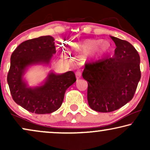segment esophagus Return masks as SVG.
<instances>
[{
	"label": "esophagus",
	"mask_w": 150,
	"mask_h": 150,
	"mask_svg": "<svg viewBox=\"0 0 150 150\" xmlns=\"http://www.w3.org/2000/svg\"><path fill=\"white\" fill-rule=\"evenodd\" d=\"M76 80L77 81H79V80L81 79V73L80 71H77L76 72Z\"/></svg>",
	"instance_id": "obj_1"
}]
</instances>
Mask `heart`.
Masks as SVG:
<instances>
[{
	"label": "heart",
	"instance_id": "obj_1",
	"mask_svg": "<svg viewBox=\"0 0 150 150\" xmlns=\"http://www.w3.org/2000/svg\"><path fill=\"white\" fill-rule=\"evenodd\" d=\"M110 42L108 40H95V39H86L76 44L72 45L71 48L75 52L81 54H89L96 50V53L93 54L94 57H100L104 54V52L109 48Z\"/></svg>",
	"mask_w": 150,
	"mask_h": 150
}]
</instances>
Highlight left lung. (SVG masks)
<instances>
[{
	"label": "left lung",
	"instance_id": "1",
	"mask_svg": "<svg viewBox=\"0 0 150 150\" xmlns=\"http://www.w3.org/2000/svg\"><path fill=\"white\" fill-rule=\"evenodd\" d=\"M116 48L111 58L85 65L87 100L91 109L101 112L117 110L132 99L141 79L140 57L128 42L110 36Z\"/></svg>",
	"mask_w": 150,
	"mask_h": 150
}]
</instances>
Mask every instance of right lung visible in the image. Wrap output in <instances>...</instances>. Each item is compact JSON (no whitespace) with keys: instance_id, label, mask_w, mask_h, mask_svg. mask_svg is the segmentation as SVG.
<instances>
[{"instance_id":"add662e5","label":"right lung","mask_w":150,"mask_h":150,"mask_svg":"<svg viewBox=\"0 0 150 150\" xmlns=\"http://www.w3.org/2000/svg\"><path fill=\"white\" fill-rule=\"evenodd\" d=\"M54 39L41 36L22 42L11 56L7 83L12 98L18 105L30 112L48 114L61 107L67 88L75 83L72 71L57 74L50 71L42 83L30 87L24 75L30 67L37 65L49 66L56 53Z\"/></svg>"}]
</instances>
